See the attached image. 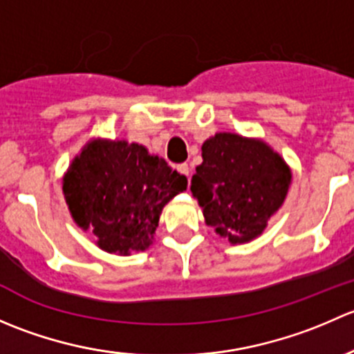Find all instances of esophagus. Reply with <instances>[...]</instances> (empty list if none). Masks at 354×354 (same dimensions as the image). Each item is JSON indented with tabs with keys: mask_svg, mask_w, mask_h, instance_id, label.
<instances>
[{
	"mask_svg": "<svg viewBox=\"0 0 354 354\" xmlns=\"http://www.w3.org/2000/svg\"><path fill=\"white\" fill-rule=\"evenodd\" d=\"M178 171H180L181 174H185L187 178H190V167H188V164H180V166H178Z\"/></svg>",
	"mask_w": 354,
	"mask_h": 354,
	"instance_id": "esophagus-1",
	"label": "esophagus"
}]
</instances>
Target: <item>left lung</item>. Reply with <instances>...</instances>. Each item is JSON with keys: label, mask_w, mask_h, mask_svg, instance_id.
<instances>
[{"label": "left lung", "mask_w": 354, "mask_h": 354, "mask_svg": "<svg viewBox=\"0 0 354 354\" xmlns=\"http://www.w3.org/2000/svg\"><path fill=\"white\" fill-rule=\"evenodd\" d=\"M203 162L192 178V194L209 226L231 243L259 236L286 198L291 171L259 140L217 133L202 145Z\"/></svg>", "instance_id": "obj_1"}]
</instances>
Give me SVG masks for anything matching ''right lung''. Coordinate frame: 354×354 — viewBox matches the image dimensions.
Wrapping results in <instances>:
<instances>
[{"label":"right lung","instance_id":"right-lung-1","mask_svg":"<svg viewBox=\"0 0 354 354\" xmlns=\"http://www.w3.org/2000/svg\"><path fill=\"white\" fill-rule=\"evenodd\" d=\"M185 174L138 144L91 142L68 169L63 192L75 223L109 253L152 243L162 207L187 190Z\"/></svg>","mask_w":354,"mask_h":354}]
</instances>
